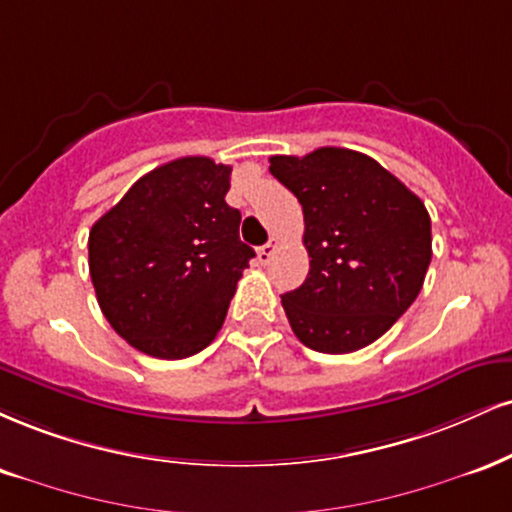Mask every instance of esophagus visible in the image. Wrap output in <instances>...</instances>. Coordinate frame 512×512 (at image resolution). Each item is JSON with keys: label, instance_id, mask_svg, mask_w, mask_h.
<instances>
[{"label": "esophagus", "instance_id": "obj_1", "mask_svg": "<svg viewBox=\"0 0 512 512\" xmlns=\"http://www.w3.org/2000/svg\"><path fill=\"white\" fill-rule=\"evenodd\" d=\"M274 252H276V243L274 240H269V243H264L262 248H257V257H260L262 264H267L274 257Z\"/></svg>", "mask_w": 512, "mask_h": 512}]
</instances>
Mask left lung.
Listing matches in <instances>:
<instances>
[{"instance_id": "8db88e82", "label": "left lung", "mask_w": 512, "mask_h": 512, "mask_svg": "<svg viewBox=\"0 0 512 512\" xmlns=\"http://www.w3.org/2000/svg\"><path fill=\"white\" fill-rule=\"evenodd\" d=\"M303 205L310 274L281 295L293 334L343 355L384 336L415 303L432 262V219L377 159L346 147L269 159Z\"/></svg>"}]
</instances>
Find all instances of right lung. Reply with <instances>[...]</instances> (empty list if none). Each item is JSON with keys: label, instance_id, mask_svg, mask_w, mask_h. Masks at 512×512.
<instances>
[{"label": "right lung", "instance_id": "right-lung-1", "mask_svg": "<svg viewBox=\"0 0 512 512\" xmlns=\"http://www.w3.org/2000/svg\"><path fill=\"white\" fill-rule=\"evenodd\" d=\"M231 166L181 157L157 166L88 238L102 315L140 353L181 360L214 341L255 250L226 205Z\"/></svg>", "mask_w": 512, "mask_h": 512}]
</instances>
